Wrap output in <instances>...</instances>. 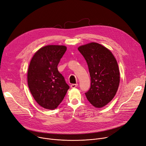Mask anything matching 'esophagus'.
Wrapping results in <instances>:
<instances>
[{"label":"esophagus","mask_w":146,"mask_h":146,"mask_svg":"<svg viewBox=\"0 0 146 146\" xmlns=\"http://www.w3.org/2000/svg\"><path fill=\"white\" fill-rule=\"evenodd\" d=\"M77 83L76 84H71V87L72 88H75V87H76L77 86Z\"/></svg>","instance_id":"esophagus-1"}]
</instances>
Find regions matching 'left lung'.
Masks as SVG:
<instances>
[{
	"mask_svg": "<svg viewBox=\"0 0 146 146\" xmlns=\"http://www.w3.org/2000/svg\"><path fill=\"white\" fill-rule=\"evenodd\" d=\"M78 50L88 65L91 78L90 87L85 93L86 96L95 108H101L114 98L119 88L117 62L111 52L99 43L83 45Z\"/></svg>",
	"mask_w": 146,
	"mask_h": 146,
	"instance_id": "1",
	"label": "left lung"
}]
</instances>
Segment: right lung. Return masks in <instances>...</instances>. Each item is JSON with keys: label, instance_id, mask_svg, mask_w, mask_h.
<instances>
[{"label": "right lung", "instance_id": "right-lung-1", "mask_svg": "<svg viewBox=\"0 0 146 146\" xmlns=\"http://www.w3.org/2000/svg\"><path fill=\"white\" fill-rule=\"evenodd\" d=\"M66 50L64 46L43 47L36 52L29 64V90L36 102L46 109L57 108L70 87L57 69V65Z\"/></svg>", "mask_w": 146, "mask_h": 146}]
</instances>
